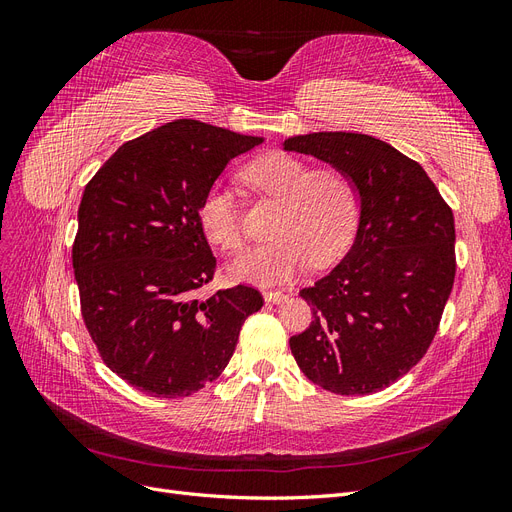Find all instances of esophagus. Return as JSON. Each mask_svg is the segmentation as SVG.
I'll list each match as a JSON object with an SVG mask.
<instances>
[{
    "mask_svg": "<svg viewBox=\"0 0 512 512\" xmlns=\"http://www.w3.org/2000/svg\"><path fill=\"white\" fill-rule=\"evenodd\" d=\"M262 297H265V301L267 303H284L288 297H286V294L284 292H280V290H265V292H262Z\"/></svg>",
    "mask_w": 512,
    "mask_h": 512,
    "instance_id": "obj_1",
    "label": "esophagus"
}]
</instances>
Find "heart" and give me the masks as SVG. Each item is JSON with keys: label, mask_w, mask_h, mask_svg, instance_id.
I'll return each mask as SVG.
<instances>
[{"label": "heart", "mask_w": 512, "mask_h": 512, "mask_svg": "<svg viewBox=\"0 0 512 512\" xmlns=\"http://www.w3.org/2000/svg\"><path fill=\"white\" fill-rule=\"evenodd\" d=\"M247 188L280 200L275 239L247 247L230 262V277L245 284H280L305 271L309 262L329 265L350 243L359 198L348 175L335 168L314 170L305 160L273 151L243 170ZM207 239L226 252L239 250L243 224L237 198L224 185H213L198 209Z\"/></svg>", "instance_id": "heart-1"}]
</instances>
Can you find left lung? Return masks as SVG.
Returning a JSON list of instances; mask_svg holds the SVG:
<instances>
[{
	"label": "left lung",
	"mask_w": 512,
	"mask_h": 512,
	"mask_svg": "<svg viewBox=\"0 0 512 512\" xmlns=\"http://www.w3.org/2000/svg\"><path fill=\"white\" fill-rule=\"evenodd\" d=\"M342 170L359 194L354 243L299 294L314 320L290 337L303 374L337 395H369L423 359L455 282V220L423 166L380 138L314 132L284 141Z\"/></svg>",
	"instance_id": "left-lung-1"
}]
</instances>
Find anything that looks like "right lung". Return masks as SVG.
Listing matches in <instances>:
<instances>
[{
  "label": "right lung",
  "instance_id": "obj_1",
  "mask_svg": "<svg viewBox=\"0 0 512 512\" xmlns=\"http://www.w3.org/2000/svg\"><path fill=\"white\" fill-rule=\"evenodd\" d=\"M260 143L177 119L121 145L85 185L72 245L85 327L106 367L151 397H188L218 378L265 303L241 284L196 294L215 271L200 203Z\"/></svg>",
  "mask_w": 512,
  "mask_h": 512
}]
</instances>
